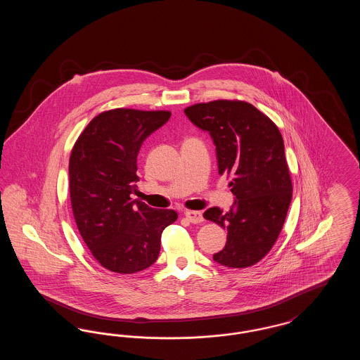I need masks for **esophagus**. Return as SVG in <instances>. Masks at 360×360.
Instances as JSON below:
<instances>
[{
    "label": "esophagus",
    "mask_w": 360,
    "mask_h": 360,
    "mask_svg": "<svg viewBox=\"0 0 360 360\" xmlns=\"http://www.w3.org/2000/svg\"><path fill=\"white\" fill-rule=\"evenodd\" d=\"M185 217L188 219L190 223L198 224L204 221V217H202V213L201 212H195V210H186L185 212Z\"/></svg>",
    "instance_id": "34e87169"
}]
</instances>
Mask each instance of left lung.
Returning a JSON list of instances; mask_svg holds the SVG:
<instances>
[{"instance_id": "8db88e82", "label": "left lung", "mask_w": 360, "mask_h": 360, "mask_svg": "<svg viewBox=\"0 0 360 360\" xmlns=\"http://www.w3.org/2000/svg\"><path fill=\"white\" fill-rule=\"evenodd\" d=\"M185 115L213 139L219 174L231 178L235 195L229 212L210 207L204 213L228 232L213 260L232 269L254 266L273 248L290 206L292 186L282 135L264 113L244 101L195 103Z\"/></svg>"}]
</instances>
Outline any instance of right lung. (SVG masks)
Returning <instances> with one entry per match:
<instances>
[{"mask_svg": "<svg viewBox=\"0 0 360 360\" xmlns=\"http://www.w3.org/2000/svg\"><path fill=\"white\" fill-rule=\"evenodd\" d=\"M167 110L112 109L87 124L70 155V198L87 248L109 271L134 274L154 264L172 209L132 200L143 141L165 125Z\"/></svg>", "mask_w": 360, "mask_h": 360, "instance_id": "1", "label": "right lung"}]
</instances>
